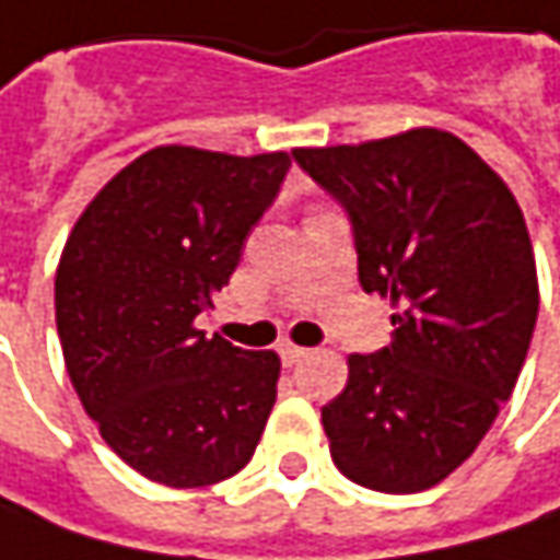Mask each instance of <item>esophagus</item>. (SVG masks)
I'll list each match as a JSON object with an SVG mask.
<instances>
[{"instance_id": "34e87169", "label": "esophagus", "mask_w": 560, "mask_h": 560, "mask_svg": "<svg viewBox=\"0 0 560 560\" xmlns=\"http://www.w3.org/2000/svg\"><path fill=\"white\" fill-rule=\"evenodd\" d=\"M281 362L284 365H298L300 359H306L310 357V350H303V347H294V343H281Z\"/></svg>"}]
</instances>
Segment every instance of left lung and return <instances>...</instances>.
Listing matches in <instances>:
<instances>
[{
    "label": "left lung",
    "instance_id": "obj_1",
    "mask_svg": "<svg viewBox=\"0 0 560 560\" xmlns=\"http://www.w3.org/2000/svg\"><path fill=\"white\" fill-rule=\"evenodd\" d=\"M291 154L353 222L359 284L394 306L390 343L347 359V387L322 406L331 458L369 490H431L487 436L530 350L539 281L524 213L434 126Z\"/></svg>",
    "mask_w": 560,
    "mask_h": 560
}]
</instances>
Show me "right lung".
<instances>
[{
    "label": "right lung",
    "mask_w": 560,
    "mask_h": 560,
    "mask_svg": "<svg viewBox=\"0 0 560 560\" xmlns=\"http://www.w3.org/2000/svg\"><path fill=\"white\" fill-rule=\"evenodd\" d=\"M291 158L161 145L89 201L55 272L70 384L129 468L173 490L238 474L260 443L281 362L207 338L250 229Z\"/></svg>",
    "instance_id": "add662e5"
}]
</instances>
